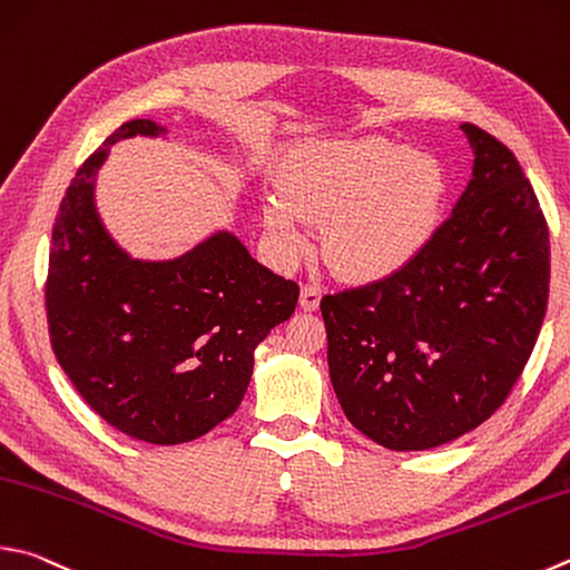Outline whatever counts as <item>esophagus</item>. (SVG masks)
<instances>
[{"instance_id":"esophagus-1","label":"esophagus","mask_w":570,"mask_h":570,"mask_svg":"<svg viewBox=\"0 0 570 570\" xmlns=\"http://www.w3.org/2000/svg\"><path fill=\"white\" fill-rule=\"evenodd\" d=\"M298 304H302L304 312H316L318 304H321V288L316 284H304Z\"/></svg>"}]
</instances>
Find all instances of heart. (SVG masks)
<instances>
[{
    "label": "heart",
    "mask_w": 570,
    "mask_h": 570,
    "mask_svg": "<svg viewBox=\"0 0 570 570\" xmlns=\"http://www.w3.org/2000/svg\"><path fill=\"white\" fill-rule=\"evenodd\" d=\"M446 194V169L431 151L381 134L312 141L286 159L264 229L276 254L296 262L312 244V219L324 222L321 242L338 272L379 282L426 249Z\"/></svg>",
    "instance_id": "b5f03b06"
}]
</instances>
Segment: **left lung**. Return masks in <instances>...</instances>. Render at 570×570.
<instances>
[{"mask_svg":"<svg viewBox=\"0 0 570 570\" xmlns=\"http://www.w3.org/2000/svg\"><path fill=\"white\" fill-rule=\"evenodd\" d=\"M473 169L413 262L321 298L328 376L346 419L391 451H426L491 416L541 331L551 249L509 147L461 124Z\"/></svg>","mask_w":570,"mask_h":570,"instance_id":"left-lung-1","label":"left lung"}]
</instances>
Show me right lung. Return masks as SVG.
<instances>
[{"mask_svg":"<svg viewBox=\"0 0 570 570\" xmlns=\"http://www.w3.org/2000/svg\"><path fill=\"white\" fill-rule=\"evenodd\" d=\"M167 137L149 119L111 134L71 179L51 232L49 338L91 409L131 439L177 446L239 409L254 351L294 314L298 286L219 229L174 258H134L97 209L111 144Z\"/></svg>","mask_w":570,"mask_h":570,"instance_id":"obj_1","label":"right lung"}]
</instances>
